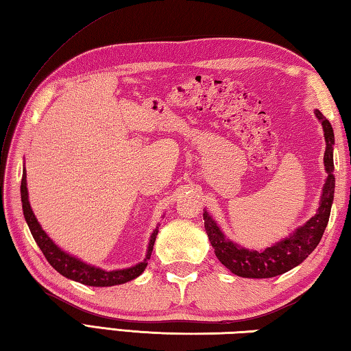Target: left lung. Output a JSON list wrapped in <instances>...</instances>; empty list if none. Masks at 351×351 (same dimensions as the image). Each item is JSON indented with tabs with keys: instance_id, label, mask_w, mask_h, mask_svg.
<instances>
[{
	"instance_id": "left-lung-1",
	"label": "left lung",
	"mask_w": 351,
	"mask_h": 351,
	"mask_svg": "<svg viewBox=\"0 0 351 351\" xmlns=\"http://www.w3.org/2000/svg\"><path fill=\"white\" fill-rule=\"evenodd\" d=\"M316 117L319 119L326 137V153H324V167L327 171V178L322 188L319 208L310 220L301 228L290 234L284 240L275 243L274 246L264 250H250L240 247L232 243L217 226L206 210L203 214L204 229L213 244L214 252L218 260L226 266L230 272L243 276V278H272V276L286 274L301 264L318 246L324 230L327 228L330 210H332L335 195V165H333V128L319 110H315Z\"/></svg>"
}]
</instances>
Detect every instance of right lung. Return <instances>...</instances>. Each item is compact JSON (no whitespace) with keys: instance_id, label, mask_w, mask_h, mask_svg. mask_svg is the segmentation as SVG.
I'll list each match as a JSON object with an SVG mask.
<instances>
[{"instance_id":"add662e5","label":"right lung","mask_w":351,"mask_h":351,"mask_svg":"<svg viewBox=\"0 0 351 351\" xmlns=\"http://www.w3.org/2000/svg\"><path fill=\"white\" fill-rule=\"evenodd\" d=\"M27 176H25V169L23 171V180H21V202H23V213L25 221L29 224V229L35 238L36 244L39 249L43 250L44 256L47 258V261L50 263V266L58 270L59 274L65 278L77 281L81 284H85V286H93V287H110V286H117V284H123L128 282L131 280L137 278L141 275L145 267L148 266V260L151 256V252H153L154 243H156V237L158 232V228L154 229L153 235L149 238V244H148V250H147V256L142 263L136 264L133 267L128 269H121V270H104L95 266H90V264L84 263L79 260L76 256H71L70 254L64 252L61 247H58L55 243H53L51 238L44 232L41 224L38 223L35 214L30 208L29 203V193H27Z\"/></svg>"}]
</instances>
